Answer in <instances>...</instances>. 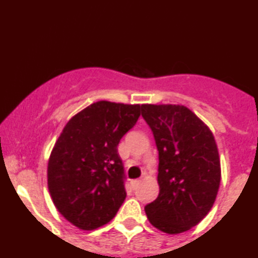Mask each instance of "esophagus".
<instances>
[{"mask_svg":"<svg viewBox=\"0 0 258 258\" xmlns=\"http://www.w3.org/2000/svg\"><path fill=\"white\" fill-rule=\"evenodd\" d=\"M140 184H141L140 179H136V180H132V181H131V186H132V188H134V189H136L137 186L140 185Z\"/></svg>","mask_w":258,"mask_h":258,"instance_id":"34e87169","label":"esophagus"}]
</instances>
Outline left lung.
Returning a JSON list of instances; mask_svg holds the SVG:
<instances>
[{"label": "left lung", "mask_w": 258, "mask_h": 258, "mask_svg": "<svg viewBox=\"0 0 258 258\" xmlns=\"http://www.w3.org/2000/svg\"><path fill=\"white\" fill-rule=\"evenodd\" d=\"M142 116L158 150L159 194L145 211L154 227L169 235L199 224L215 203L221 180L213 132L183 105H142Z\"/></svg>", "instance_id": "1"}]
</instances>
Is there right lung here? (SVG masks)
I'll list each match as a JSON object with an SVG mask.
<instances>
[{
    "label": "right lung",
    "mask_w": 258,
    "mask_h": 258,
    "mask_svg": "<svg viewBox=\"0 0 258 258\" xmlns=\"http://www.w3.org/2000/svg\"><path fill=\"white\" fill-rule=\"evenodd\" d=\"M142 105L97 101L65 124L48 162V189L59 213L81 230L112 220L126 198L117 146Z\"/></svg>",
    "instance_id": "right-lung-1"
}]
</instances>
